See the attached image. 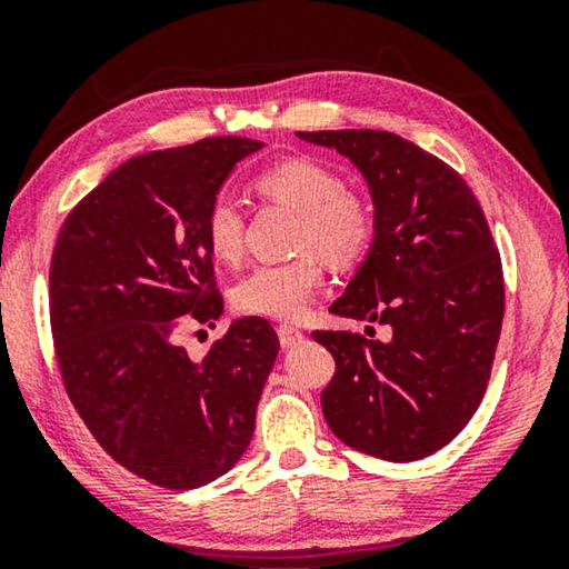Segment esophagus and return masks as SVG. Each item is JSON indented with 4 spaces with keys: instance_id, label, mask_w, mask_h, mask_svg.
I'll list each match as a JSON object with an SVG mask.
<instances>
[{
    "instance_id": "obj_1",
    "label": "esophagus",
    "mask_w": 569,
    "mask_h": 569,
    "mask_svg": "<svg viewBox=\"0 0 569 569\" xmlns=\"http://www.w3.org/2000/svg\"><path fill=\"white\" fill-rule=\"evenodd\" d=\"M277 333H279V345H282L284 349H292V347H298L302 339V331L298 329V326H290V323H279L277 326Z\"/></svg>"
}]
</instances>
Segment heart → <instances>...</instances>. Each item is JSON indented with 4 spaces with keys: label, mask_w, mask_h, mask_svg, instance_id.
Instances as JSON below:
<instances>
[{
    "label": "heart",
    "mask_w": 569,
    "mask_h": 569,
    "mask_svg": "<svg viewBox=\"0 0 569 569\" xmlns=\"http://www.w3.org/2000/svg\"><path fill=\"white\" fill-rule=\"evenodd\" d=\"M256 191L267 201L298 212L290 261L259 263L232 287V302L248 316L298 321L323 287V263L345 269L370 251L376 214L370 201L352 189L337 170L313 158H287L256 178ZM243 209L236 199L217 197L207 209L204 238L214 259L224 263L243 256Z\"/></svg>",
    "instance_id": "b5f03b06"
}]
</instances>
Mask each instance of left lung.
<instances>
[{"mask_svg": "<svg viewBox=\"0 0 569 569\" xmlns=\"http://www.w3.org/2000/svg\"><path fill=\"white\" fill-rule=\"evenodd\" d=\"M352 160L376 238L331 313L388 339L313 331L337 372L321 407L349 448L417 461L469 425L487 391L505 313L502 261L477 197L446 162L391 131H298Z\"/></svg>", "mask_w": 569, "mask_h": 569, "instance_id": "left-lung-1", "label": "left lung"}]
</instances>
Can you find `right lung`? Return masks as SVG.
Returning <instances> with one entry per match:
<instances>
[{
  "instance_id": "1",
  "label": "right lung",
  "mask_w": 569,
  "mask_h": 569,
  "mask_svg": "<svg viewBox=\"0 0 569 569\" xmlns=\"http://www.w3.org/2000/svg\"><path fill=\"white\" fill-rule=\"evenodd\" d=\"M261 147L209 137L131 158L67 214L53 248L49 313L69 399L113 461L158 487L209 485L253 438L274 329L238 318L204 360L178 331L222 316L204 217Z\"/></svg>"
}]
</instances>
